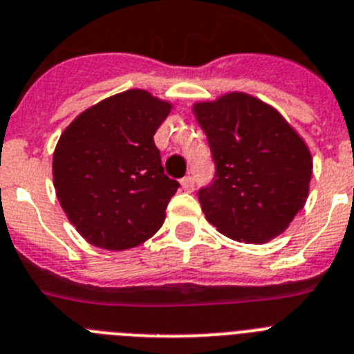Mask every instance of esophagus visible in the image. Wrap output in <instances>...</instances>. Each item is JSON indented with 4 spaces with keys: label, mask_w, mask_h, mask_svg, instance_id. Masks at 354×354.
Returning <instances> with one entry per match:
<instances>
[{
    "label": "esophagus",
    "mask_w": 354,
    "mask_h": 354,
    "mask_svg": "<svg viewBox=\"0 0 354 354\" xmlns=\"http://www.w3.org/2000/svg\"><path fill=\"white\" fill-rule=\"evenodd\" d=\"M182 189L185 192H192L194 191V178L192 176H185L182 180Z\"/></svg>",
    "instance_id": "34e87169"
}]
</instances>
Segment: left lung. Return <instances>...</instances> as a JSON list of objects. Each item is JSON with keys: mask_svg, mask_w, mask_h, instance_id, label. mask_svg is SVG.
Returning <instances> with one entry per match:
<instances>
[{"mask_svg": "<svg viewBox=\"0 0 354 354\" xmlns=\"http://www.w3.org/2000/svg\"><path fill=\"white\" fill-rule=\"evenodd\" d=\"M216 180L198 192L210 225L239 243H268L310 194L313 158L304 138L270 104L243 91L194 102Z\"/></svg>", "mask_w": 354, "mask_h": 354, "instance_id": "8db88e82", "label": "left lung"}]
</instances>
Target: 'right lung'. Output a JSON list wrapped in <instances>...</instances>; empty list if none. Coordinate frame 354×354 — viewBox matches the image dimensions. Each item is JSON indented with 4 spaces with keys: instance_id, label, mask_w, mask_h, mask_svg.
I'll return each instance as SVG.
<instances>
[{
    "instance_id": "right-lung-1",
    "label": "right lung",
    "mask_w": 354,
    "mask_h": 354,
    "mask_svg": "<svg viewBox=\"0 0 354 354\" xmlns=\"http://www.w3.org/2000/svg\"><path fill=\"white\" fill-rule=\"evenodd\" d=\"M172 104L127 90L84 109L53 151V187L86 241L127 250L158 232L178 182L163 174L153 136Z\"/></svg>"
}]
</instances>
